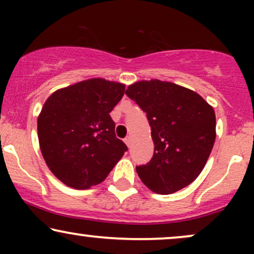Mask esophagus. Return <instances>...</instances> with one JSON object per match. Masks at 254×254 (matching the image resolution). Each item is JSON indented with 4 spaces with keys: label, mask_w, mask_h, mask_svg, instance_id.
I'll return each mask as SVG.
<instances>
[{
    "label": "esophagus",
    "mask_w": 254,
    "mask_h": 254,
    "mask_svg": "<svg viewBox=\"0 0 254 254\" xmlns=\"http://www.w3.org/2000/svg\"><path fill=\"white\" fill-rule=\"evenodd\" d=\"M131 141H132V139H131V137L130 136H127L124 138V142H125V144L127 145V147H129V145L131 144Z\"/></svg>",
    "instance_id": "esophagus-1"
}]
</instances>
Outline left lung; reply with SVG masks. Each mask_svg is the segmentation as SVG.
Wrapping results in <instances>:
<instances>
[{"label": "left lung", "mask_w": 254, "mask_h": 254, "mask_svg": "<svg viewBox=\"0 0 254 254\" xmlns=\"http://www.w3.org/2000/svg\"><path fill=\"white\" fill-rule=\"evenodd\" d=\"M125 94L145 112L151 127L154 155L136 167L142 183L159 194L190 185L214 147V109L193 90L160 80L131 84Z\"/></svg>", "instance_id": "left-lung-1"}]
</instances>
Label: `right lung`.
I'll return each instance as SVG.
<instances>
[{
	"label": "right lung",
	"mask_w": 254,
	"mask_h": 254,
	"mask_svg": "<svg viewBox=\"0 0 254 254\" xmlns=\"http://www.w3.org/2000/svg\"><path fill=\"white\" fill-rule=\"evenodd\" d=\"M125 86L90 78L56 90L38 117V138L46 165L77 190L103 183L127 147L116 137L110 112Z\"/></svg>",
	"instance_id": "1"
}]
</instances>
